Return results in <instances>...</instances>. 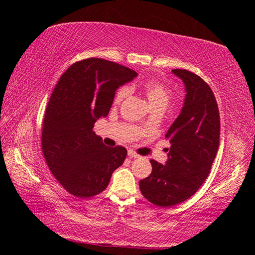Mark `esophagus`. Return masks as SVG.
<instances>
[{"label": "esophagus", "mask_w": 255, "mask_h": 255, "mask_svg": "<svg viewBox=\"0 0 255 255\" xmlns=\"http://www.w3.org/2000/svg\"><path fill=\"white\" fill-rule=\"evenodd\" d=\"M128 156L130 158H138L139 157V155L133 152V150H128Z\"/></svg>", "instance_id": "esophagus-1"}]
</instances>
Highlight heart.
<instances>
[{
	"mask_svg": "<svg viewBox=\"0 0 255 255\" xmlns=\"http://www.w3.org/2000/svg\"><path fill=\"white\" fill-rule=\"evenodd\" d=\"M141 89H143V92L146 98H147L152 109H159V108L165 109V108L169 106V103L171 101V92L169 91V89H166L165 86L162 83H159L158 81L150 80L145 82L143 86H141ZM126 96L127 89H120L117 94H116V103L122 102Z\"/></svg>",
	"mask_w": 255,
	"mask_h": 255,
	"instance_id": "heart-1",
	"label": "heart"
}]
</instances>
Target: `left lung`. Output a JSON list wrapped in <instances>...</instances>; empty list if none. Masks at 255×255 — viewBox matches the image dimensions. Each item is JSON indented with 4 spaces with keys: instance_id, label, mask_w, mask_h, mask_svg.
<instances>
[{
    "instance_id": "1",
    "label": "left lung",
    "mask_w": 255,
    "mask_h": 255,
    "mask_svg": "<svg viewBox=\"0 0 255 255\" xmlns=\"http://www.w3.org/2000/svg\"><path fill=\"white\" fill-rule=\"evenodd\" d=\"M172 73L183 82L185 96L178 118L165 137L167 159H150L152 173L139 181L143 196L158 207H171L189 199L210 173L217 155L221 122L217 102L209 85L187 70Z\"/></svg>"
}]
</instances>
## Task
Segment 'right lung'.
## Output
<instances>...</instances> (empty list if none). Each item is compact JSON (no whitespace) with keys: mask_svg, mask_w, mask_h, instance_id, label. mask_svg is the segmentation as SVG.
I'll return each mask as SVG.
<instances>
[{"mask_svg":"<svg viewBox=\"0 0 255 255\" xmlns=\"http://www.w3.org/2000/svg\"><path fill=\"white\" fill-rule=\"evenodd\" d=\"M136 76L101 58L77 62L60 76L47 105L41 145L51 173L71 195H99L126 158V148L108 147L93 127L109 114L119 86Z\"/></svg>","mask_w":255,"mask_h":255,"instance_id":"1","label":"right lung"}]
</instances>
